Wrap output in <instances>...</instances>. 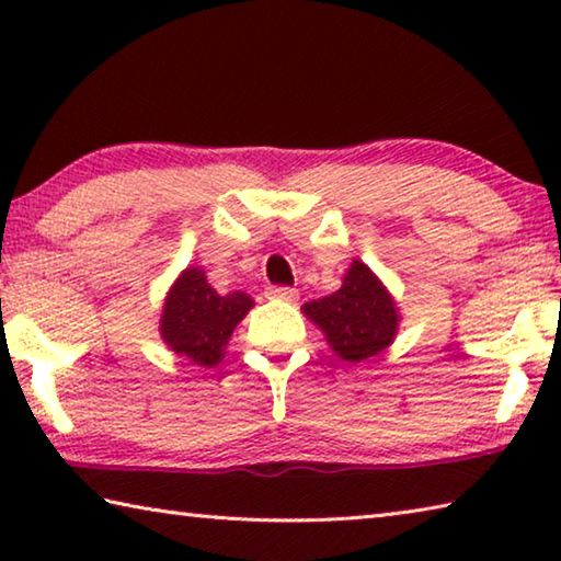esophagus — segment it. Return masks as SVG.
Returning a JSON list of instances; mask_svg holds the SVG:
<instances>
[{
  "mask_svg": "<svg viewBox=\"0 0 561 561\" xmlns=\"http://www.w3.org/2000/svg\"><path fill=\"white\" fill-rule=\"evenodd\" d=\"M267 297L279 299V301H297L299 294H297V289H291V287H270Z\"/></svg>",
  "mask_w": 561,
  "mask_h": 561,
  "instance_id": "34e87169",
  "label": "esophagus"
}]
</instances>
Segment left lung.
Masks as SVG:
<instances>
[{
	"label": "left lung",
	"instance_id": "8db88e82",
	"mask_svg": "<svg viewBox=\"0 0 561 561\" xmlns=\"http://www.w3.org/2000/svg\"><path fill=\"white\" fill-rule=\"evenodd\" d=\"M301 311L324 331L329 346L344 360L381 354L391 346L401 321L383 282L358 260L351 262L339 291L304 304Z\"/></svg>",
	"mask_w": 561,
	"mask_h": 561
}]
</instances>
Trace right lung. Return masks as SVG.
I'll list each match as a JSON object with an SVG mask.
<instances>
[{"label": "right lung", "mask_w": 561, "mask_h": 561, "mask_svg": "<svg viewBox=\"0 0 561 561\" xmlns=\"http://www.w3.org/2000/svg\"><path fill=\"white\" fill-rule=\"evenodd\" d=\"M254 301L244 291L217 294L201 267H187L175 279L160 314V336L178 356L197 366H215L225 356L234 327Z\"/></svg>", "instance_id": "1"}]
</instances>
